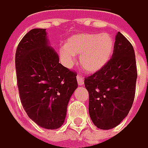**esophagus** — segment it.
<instances>
[{
    "mask_svg": "<svg viewBox=\"0 0 148 148\" xmlns=\"http://www.w3.org/2000/svg\"><path fill=\"white\" fill-rule=\"evenodd\" d=\"M76 77H77V83H78V85L79 86H83L84 85V78L82 77V76L78 75Z\"/></svg>",
    "mask_w": 148,
    "mask_h": 148,
    "instance_id": "esophagus-1",
    "label": "esophagus"
}]
</instances>
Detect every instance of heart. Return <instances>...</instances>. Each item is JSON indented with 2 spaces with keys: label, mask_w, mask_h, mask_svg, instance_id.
Returning <instances> with one entry per match:
<instances>
[{
  "label": "heart",
  "mask_w": 148,
  "mask_h": 148,
  "mask_svg": "<svg viewBox=\"0 0 148 148\" xmlns=\"http://www.w3.org/2000/svg\"><path fill=\"white\" fill-rule=\"evenodd\" d=\"M113 50V38L109 33H81L69 37L59 53L67 67H72L75 56L80 55L83 69L89 73H95L108 62Z\"/></svg>",
  "instance_id": "b5f03b06"
}]
</instances>
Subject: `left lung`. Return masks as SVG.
Returning <instances> with one entry per match:
<instances>
[{"mask_svg": "<svg viewBox=\"0 0 148 148\" xmlns=\"http://www.w3.org/2000/svg\"><path fill=\"white\" fill-rule=\"evenodd\" d=\"M137 76L133 45L118 32L112 57L102 69L85 78L89 113L95 126L110 130L126 117L134 99Z\"/></svg>", "mask_w": 148, "mask_h": 148, "instance_id": "left-lung-1", "label": "left lung"}]
</instances>
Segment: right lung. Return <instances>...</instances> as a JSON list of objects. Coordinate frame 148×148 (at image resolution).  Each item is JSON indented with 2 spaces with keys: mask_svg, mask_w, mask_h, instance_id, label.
<instances>
[{
  "mask_svg": "<svg viewBox=\"0 0 148 148\" xmlns=\"http://www.w3.org/2000/svg\"><path fill=\"white\" fill-rule=\"evenodd\" d=\"M17 85L30 119L47 130L61 127L71 96L77 88L76 72L59 63L44 28L29 31L15 53Z\"/></svg>",
  "mask_w": 148,
  "mask_h": 148,
  "instance_id": "add662e5",
  "label": "right lung"
}]
</instances>
